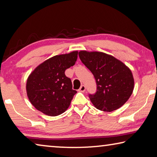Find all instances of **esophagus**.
<instances>
[{
	"label": "esophagus",
	"mask_w": 157,
	"mask_h": 157,
	"mask_svg": "<svg viewBox=\"0 0 157 157\" xmlns=\"http://www.w3.org/2000/svg\"><path fill=\"white\" fill-rule=\"evenodd\" d=\"M85 90H86V87H85L84 85H82V86H80V88H79V91L80 92H84Z\"/></svg>",
	"instance_id": "1"
}]
</instances>
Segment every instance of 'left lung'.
Here are the masks:
<instances>
[{
  "label": "left lung",
  "instance_id": "left-lung-1",
  "mask_svg": "<svg viewBox=\"0 0 157 157\" xmlns=\"http://www.w3.org/2000/svg\"><path fill=\"white\" fill-rule=\"evenodd\" d=\"M82 62L93 73L97 85L94 94H89L98 109L111 112L125 103L134 90L132 71L120 60L101 52H79Z\"/></svg>",
  "mask_w": 157,
  "mask_h": 157
}]
</instances>
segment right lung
Segmentation results:
<instances>
[{
    "instance_id": "right-lung-1",
    "label": "right lung",
    "mask_w": 157,
    "mask_h": 157,
    "mask_svg": "<svg viewBox=\"0 0 157 157\" xmlns=\"http://www.w3.org/2000/svg\"><path fill=\"white\" fill-rule=\"evenodd\" d=\"M78 51L56 55L44 62L28 77L26 91L29 100L37 110L48 116L63 113L77 91L65 71L75 64Z\"/></svg>"
}]
</instances>
